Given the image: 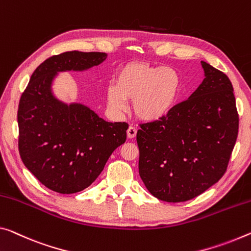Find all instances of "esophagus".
<instances>
[{
  "mask_svg": "<svg viewBox=\"0 0 251 251\" xmlns=\"http://www.w3.org/2000/svg\"><path fill=\"white\" fill-rule=\"evenodd\" d=\"M136 134H137V129L132 126H129V129L126 130V136H128V138L132 139V138L136 137Z\"/></svg>",
  "mask_w": 251,
  "mask_h": 251,
  "instance_id": "obj_1",
  "label": "esophagus"
}]
</instances>
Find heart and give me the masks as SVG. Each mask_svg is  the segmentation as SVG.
<instances>
[{"instance_id":"b5f03b06","label":"heart","mask_w":251,"mask_h":251,"mask_svg":"<svg viewBox=\"0 0 251 251\" xmlns=\"http://www.w3.org/2000/svg\"><path fill=\"white\" fill-rule=\"evenodd\" d=\"M180 93V77L171 67L130 63L119 71L115 84L106 88L107 105L123 113L126 100H133L134 114L144 121H157L174 109Z\"/></svg>"}]
</instances>
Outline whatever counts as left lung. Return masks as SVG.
I'll list each match as a JSON object with an SVG mask.
<instances>
[{
  "instance_id": "1",
  "label": "left lung",
  "mask_w": 251,
  "mask_h": 251,
  "mask_svg": "<svg viewBox=\"0 0 251 251\" xmlns=\"http://www.w3.org/2000/svg\"><path fill=\"white\" fill-rule=\"evenodd\" d=\"M205 78L166 117L137 132L139 175L165 202H185L221 178L238 137L233 87L225 73L201 61Z\"/></svg>"
}]
</instances>
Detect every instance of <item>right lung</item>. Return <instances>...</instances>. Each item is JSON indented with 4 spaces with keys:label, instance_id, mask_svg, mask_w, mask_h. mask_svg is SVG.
<instances>
[{
    "label": "right lung",
    "instance_id": "right-lung-1",
    "mask_svg": "<svg viewBox=\"0 0 251 251\" xmlns=\"http://www.w3.org/2000/svg\"><path fill=\"white\" fill-rule=\"evenodd\" d=\"M105 52L66 51L36 68L19 102V152L39 182L60 194L80 192L101 174L109 157L125 144L128 123L106 122L79 103L52 94L58 72L85 71L106 59Z\"/></svg>",
    "mask_w": 251,
    "mask_h": 251
}]
</instances>
